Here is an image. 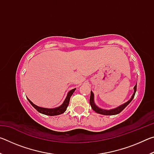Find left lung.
Segmentation results:
<instances>
[{
  "label": "left lung",
  "instance_id": "obj_1",
  "mask_svg": "<svg viewBox=\"0 0 154 154\" xmlns=\"http://www.w3.org/2000/svg\"><path fill=\"white\" fill-rule=\"evenodd\" d=\"M134 89V92L133 95H132V98H130V100L128 101L127 103L124 104V105L118 106V107L116 109H111V110H104V109H101L100 108L97 107V106L95 105L94 103V94L92 93V91H91V94H90V104L91 106H92V109L96 112V113H99V114H102V115H106V116H113V115H117V114L120 113L121 111H123L124 109L126 108L128 105V104L132 100V99L134 98L135 93H136V91H137V84L135 85Z\"/></svg>",
  "mask_w": 154,
  "mask_h": 154
}]
</instances>
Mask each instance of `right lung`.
Here are the masks:
<instances>
[{"instance_id":"right-lung-1","label":"right lung","mask_w":154,"mask_h":154,"mask_svg":"<svg viewBox=\"0 0 154 154\" xmlns=\"http://www.w3.org/2000/svg\"><path fill=\"white\" fill-rule=\"evenodd\" d=\"M75 89H72V90L70 91V92L68 93L67 96L65 100L64 101L63 104L61 106H60L59 107H57L55 109H47V108H42V107H39V106L35 105V104H33L31 101L28 98V101H29L30 103L32 105L34 108L36 109V111L39 112L41 113H43L44 115H47V116H58V115H60L62 113H63L66 110L67 106H69V101H70V98H71V96H72V94L75 92Z\"/></svg>"}]
</instances>
